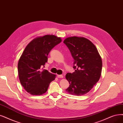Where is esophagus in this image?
Wrapping results in <instances>:
<instances>
[{"instance_id":"obj_1","label":"esophagus","mask_w":123,"mask_h":123,"mask_svg":"<svg viewBox=\"0 0 123 123\" xmlns=\"http://www.w3.org/2000/svg\"><path fill=\"white\" fill-rule=\"evenodd\" d=\"M57 77L58 78H63L64 76L63 75H57Z\"/></svg>"}]
</instances>
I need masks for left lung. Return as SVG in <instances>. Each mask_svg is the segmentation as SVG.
<instances>
[{"label": "left lung", "mask_w": 123, "mask_h": 123, "mask_svg": "<svg viewBox=\"0 0 123 123\" xmlns=\"http://www.w3.org/2000/svg\"><path fill=\"white\" fill-rule=\"evenodd\" d=\"M68 48L74 59L72 74L65 76L70 84L66 91L81 96L88 93L100 78L102 62L95 45L88 39L72 36L63 42Z\"/></svg>", "instance_id": "obj_1"}]
</instances>
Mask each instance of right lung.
Here are the masks:
<instances>
[{"label":"right lung","mask_w":123,"mask_h":123,"mask_svg":"<svg viewBox=\"0 0 123 123\" xmlns=\"http://www.w3.org/2000/svg\"><path fill=\"white\" fill-rule=\"evenodd\" d=\"M61 37L54 35L37 37L27 44L18 64L20 83L26 91L32 95H41L47 91L56 75L47 70H42L48 61L51 50L61 42Z\"/></svg>","instance_id":"add662e5"}]
</instances>
